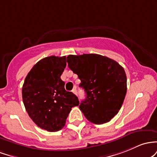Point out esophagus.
<instances>
[{"label":"esophagus","mask_w":157,"mask_h":157,"mask_svg":"<svg viewBox=\"0 0 157 157\" xmlns=\"http://www.w3.org/2000/svg\"><path fill=\"white\" fill-rule=\"evenodd\" d=\"M72 92H73L75 95H77V90H76V88L74 87L73 89V90H72Z\"/></svg>","instance_id":"obj_1"}]
</instances>
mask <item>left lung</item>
Instances as JSON below:
<instances>
[{
  "label": "left lung",
  "mask_w": 157,
  "mask_h": 157,
  "mask_svg": "<svg viewBox=\"0 0 157 157\" xmlns=\"http://www.w3.org/2000/svg\"><path fill=\"white\" fill-rule=\"evenodd\" d=\"M68 67L77 74L86 93L79 108L90 122L101 124L111 120L120 110L127 92L124 68L111 59L98 54L70 55Z\"/></svg>",
  "instance_id": "1"
}]
</instances>
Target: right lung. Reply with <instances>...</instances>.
<instances>
[{"instance_id":"1","label":"right lung","mask_w":157,"mask_h":157,"mask_svg":"<svg viewBox=\"0 0 157 157\" xmlns=\"http://www.w3.org/2000/svg\"><path fill=\"white\" fill-rule=\"evenodd\" d=\"M66 65V56L40 60L27 74L22 87L26 112L37 125L47 131L62 129L72 107L79 105L78 97L65 90L61 79Z\"/></svg>"}]
</instances>
